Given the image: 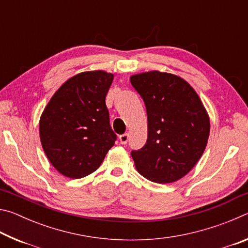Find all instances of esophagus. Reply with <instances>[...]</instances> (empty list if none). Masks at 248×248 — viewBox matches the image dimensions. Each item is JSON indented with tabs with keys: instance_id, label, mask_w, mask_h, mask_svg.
Wrapping results in <instances>:
<instances>
[{
	"instance_id": "esophagus-1",
	"label": "esophagus",
	"mask_w": 248,
	"mask_h": 248,
	"mask_svg": "<svg viewBox=\"0 0 248 248\" xmlns=\"http://www.w3.org/2000/svg\"><path fill=\"white\" fill-rule=\"evenodd\" d=\"M129 140V134L128 133H124L119 136V141L121 144H127V142Z\"/></svg>"
}]
</instances>
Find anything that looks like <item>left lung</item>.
Returning a JSON list of instances; mask_svg holds the SVG:
<instances>
[{"label": "left lung", "instance_id": "1", "mask_svg": "<svg viewBox=\"0 0 248 248\" xmlns=\"http://www.w3.org/2000/svg\"><path fill=\"white\" fill-rule=\"evenodd\" d=\"M131 85L143 99L148 140L132 150L137 170L158 184L189 173L202 155L210 120L195 90L177 75L152 71L132 75Z\"/></svg>", "mask_w": 248, "mask_h": 248}]
</instances>
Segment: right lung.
<instances>
[{
    "label": "right lung",
    "mask_w": 248,
    "mask_h": 248,
    "mask_svg": "<svg viewBox=\"0 0 248 248\" xmlns=\"http://www.w3.org/2000/svg\"><path fill=\"white\" fill-rule=\"evenodd\" d=\"M114 75L82 72L69 78L41 115V145L59 173L70 178L90 175L117 140L109 124L106 95Z\"/></svg>",
    "instance_id": "obj_1"
}]
</instances>
